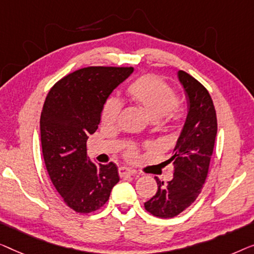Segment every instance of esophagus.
<instances>
[{"mask_svg":"<svg viewBox=\"0 0 254 254\" xmlns=\"http://www.w3.org/2000/svg\"><path fill=\"white\" fill-rule=\"evenodd\" d=\"M119 173H120L121 177H124V176H132V175L135 174V171L130 169V168H127V167H120Z\"/></svg>","mask_w":254,"mask_h":254,"instance_id":"34e87169","label":"esophagus"}]
</instances>
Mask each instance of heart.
<instances>
[{
    "mask_svg": "<svg viewBox=\"0 0 254 254\" xmlns=\"http://www.w3.org/2000/svg\"><path fill=\"white\" fill-rule=\"evenodd\" d=\"M127 95L132 102L144 109L152 122L162 119L169 126H177L182 121V110L178 106V95L167 83L159 77L147 74L139 77L128 85ZM121 101L116 98H108L101 110V122L105 126L115 124L121 112ZM127 158H138L137 149L128 148Z\"/></svg>",
    "mask_w": 254,
    "mask_h": 254,
    "instance_id": "obj_1",
    "label": "heart"
}]
</instances>
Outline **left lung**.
<instances>
[{
    "instance_id": "left-lung-1",
    "label": "left lung",
    "mask_w": 254,
    "mask_h": 254,
    "mask_svg": "<svg viewBox=\"0 0 254 254\" xmlns=\"http://www.w3.org/2000/svg\"><path fill=\"white\" fill-rule=\"evenodd\" d=\"M188 96L189 113L168 163L174 164L173 180L164 184L158 177V191L144 203L152 215L169 219L197 199L209 169L217 132L216 112L208 91L185 71L177 73Z\"/></svg>"
}]
</instances>
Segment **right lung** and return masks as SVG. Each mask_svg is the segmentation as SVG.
<instances>
[{"mask_svg": "<svg viewBox=\"0 0 254 254\" xmlns=\"http://www.w3.org/2000/svg\"><path fill=\"white\" fill-rule=\"evenodd\" d=\"M132 72V66L84 67L57 81L45 100L42 155L52 183L74 212L100 209L119 183L116 164L93 163L86 141L98 128L103 103Z\"/></svg>", "mask_w": 254, "mask_h": 254, "instance_id": "right-lung-1", "label": "right lung"}]
</instances>
